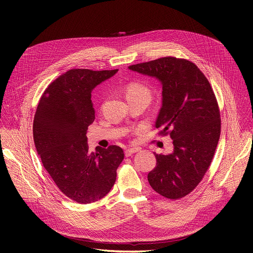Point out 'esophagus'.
<instances>
[{"instance_id": "esophagus-1", "label": "esophagus", "mask_w": 253, "mask_h": 253, "mask_svg": "<svg viewBox=\"0 0 253 253\" xmlns=\"http://www.w3.org/2000/svg\"><path fill=\"white\" fill-rule=\"evenodd\" d=\"M138 151H139L138 148H129V149H127V150L125 151V156H126V157H130V156H132L134 153H136V152H138Z\"/></svg>"}]
</instances>
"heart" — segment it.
Returning a JSON list of instances; mask_svg holds the SVG:
<instances>
[{
    "label": "heart",
    "instance_id": "1",
    "mask_svg": "<svg viewBox=\"0 0 253 253\" xmlns=\"http://www.w3.org/2000/svg\"><path fill=\"white\" fill-rule=\"evenodd\" d=\"M126 97L128 98H145L150 101L151 91L150 89L140 83H131L126 88Z\"/></svg>",
    "mask_w": 253,
    "mask_h": 253
}]
</instances>
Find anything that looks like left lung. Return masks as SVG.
<instances>
[{"instance_id":"obj_1","label":"left lung","mask_w":253,"mask_h":253,"mask_svg":"<svg viewBox=\"0 0 253 253\" xmlns=\"http://www.w3.org/2000/svg\"><path fill=\"white\" fill-rule=\"evenodd\" d=\"M128 68L160 82L162 106L155 126L173 140L172 153L155 154L149 184L166 198H182L199 184L217 147L221 121L214 92L198 67L185 59L164 57Z\"/></svg>"}]
</instances>
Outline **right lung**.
Instances as JSON below:
<instances>
[{
  "label": "right lung",
  "instance_id": "right-lung-1",
  "mask_svg": "<svg viewBox=\"0 0 253 253\" xmlns=\"http://www.w3.org/2000/svg\"><path fill=\"white\" fill-rule=\"evenodd\" d=\"M117 72L67 71L45 90L34 117V142L45 169L67 197L81 204L95 202L111 190L124 159L116 145L97 146L91 152L86 136L95 120L91 93Z\"/></svg>",
  "mask_w": 253,
  "mask_h": 253
}]
</instances>
